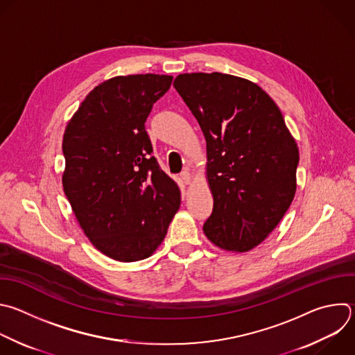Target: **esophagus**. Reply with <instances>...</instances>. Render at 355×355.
<instances>
[{
    "label": "esophagus",
    "mask_w": 355,
    "mask_h": 355,
    "mask_svg": "<svg viewBox=\"0 0 355 355\" xmlns=\"http://www.w3.org/2000/svg\"><path fill=\"white\" fill-rule=\"evenodd\" d=\"M180 177H181V181L184 182V184H189L191 182V173H189V170H184L181 174H180Z\"/></svg>",
    "instance_id": "1"
}]
</instances>
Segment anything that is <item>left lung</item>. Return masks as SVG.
I'll use <instances>...</instances> for the list:
<instances>
[{"instance_id": "left-lung-1", "label": "left lung", "mask_w": 355, "mask_h": 355, "mask_svg": "<svg viewBox=\"0 0 355 355\" xmlns=\"http://www.w3.org/2000/svg\"><path fill=\"white\" fill-rule=\"evenodd\" d=\"M174 87L206 139L213 211L203 224L218 248L247 252L288 210L300 153L282 111L251 80L227 73H181Z\"/></svg>"}]
</instances>
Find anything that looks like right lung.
Returning <instances> with one entry per match:
<instances>
[{
  "label": "right lung",
  "instance_id": "right-lung-1",
  "mask_svg": "<svg viewBox=\"0 0 355 355\" xmlns=\"http://www.w3.org/2000/svg\"><path fill=\"white\" fill-rule=\"evenodd\" d=\"M168 75H128L96 86L67 125L64 192L90 243L120 262L150 257L181 203L145 130Z\"/></svg>",
  "mask_w": 355,
  "mask_h": 355
}]
</instances>
